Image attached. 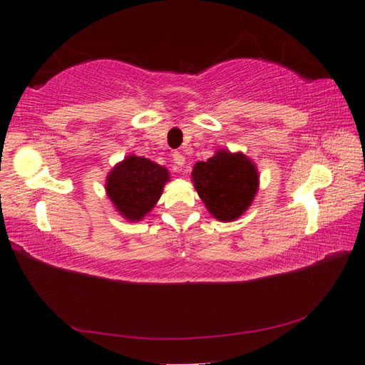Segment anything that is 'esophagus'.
Instances as JSON below:
<instances>
[{"label": "esophagus", "instance_id": "esophagus-1", "mask_svg": "<svg viewBox=\"0 0 365 365\" xmlns=\"http://www.w3.org/2000/svg\"><path fill=\"white\" fill-rule=\"evenodd\" d=\"M173 163L177 170H182L183 165H185V157L180 153V152H174L173 153Z\"/></svg>", "mask_w": 365, "mask_h": 365}]
</instances>
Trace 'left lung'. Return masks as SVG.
<instances>
[{"mask_svg":"<svg viewBox=\"0 0 365 365\" xmlns=\"http://www.w3.org/2000/svg\"><path fill=\"white\" fill-rule=\"evenodd\" d=\"M192 182L216 220L234 221L251 205L257 192V169L243 153L220 150L192 168Z\"/></svg>","mask_w":365,"mask_h":365,"instance_id":"1","label":"left lung"}]
</instances>
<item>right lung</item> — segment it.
Returning <instances> with one entry per match:
<instances>
[{"label":"right lung","mask_w":365,"mask_h":365,"mask_svg":"<svg viewBox=\"0 0 365 365\" xmlns=\"http://www.w3.org/2000/svg\"><path fill=\"white\" fill-rule=\"evenodd\" d=\"M168 180V169L144 157L130 155L108 175L106 192L122 216L139 221L158 202Z\"/></svg>","instance_id":"obj_1"}]
</instances>
